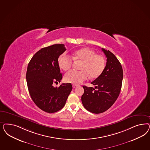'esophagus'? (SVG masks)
<instances>
[{"label": "esophagus", "instance_id": "34e87169", "mask_svg": "<svg viewBox=\"0 0 150 150\" xmlns=\"http://www.w3.org/2000/svg\"><path fill=\"white\" fill-rule=\"evenodd\" d=\"M73 88H76V87H77V85H76V84H73L72 85Z\"/></svg>", "mask_w": 150, "mask_h": 150}]
</instances>
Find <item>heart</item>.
Listing matches in <instances>:
<instances>
[{"label": "heart", "instance_id": "heart-1", "mask_svg": "<svg viewBox=\"0 0 150 150\" xmlns=\"http://www.w3.org/2000/svg\"><path fill=\"white\" fill-rule=\"evenodd\" d=\"M72 57L66 54H61L58 59V64L63 70L67 71L72 66L73 59L82 61L80 66L81 71L71 70L64 76L67 82L78 84L86 80L90 76L92 78L98 77L104 69L105 62L100 54L89 48H81L74 52Z\"/></svg>", "mask_w": 150, "mask_h": 150}]
</instances>
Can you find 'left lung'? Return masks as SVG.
<instances>
[{
	"label": "left lung",
	"mask_w": 150,
	"mask_h": 150,
	"mask_svg": "<svg viewBox=\"0 0 150 150\" xmlns=\"http://www.w3.org/2000/svg\"><path fill=\"white\" fill-rule=\"evenodd\" d=\"M102 50L106 56V66L91 83L95 88L83 86L84 92L81 98L84 107L95 114L103 112L113 105L119 96L123 79L121 63L115 56L109 50Z\"/></svg>",
	"instance_id": "obj_1"
}]
</instances>
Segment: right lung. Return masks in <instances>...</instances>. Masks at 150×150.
Masks as SVG:
<instances>
[{
	"mask_svg": "<svg viewBox=\"0 0 150 150\" xmlns=\"http://www.w3.org/2000/svg\"><path fill=\"white\" fill-rule=\"evenodd\" d=\"M66 50L63 44L41 48L28 66L26 78L30 95L40 109L48 113L61 110L72 90L71 83H62L58 87L53 86L62 79L58 58Z\"/></svg>",
	"mask_w": 150,
	"mask_h": 150,
	"instance_id": "right-lung-1",
	"label": "right lung"
}]
</instances>
